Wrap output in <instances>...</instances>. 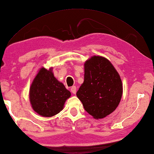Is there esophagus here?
<instances>
[{
    "label": "esophagus",
    "instance_id": "34e87169",
    "mask_svg": "<svg viewBox=\"0 0 154 154\" xmlns=\"http://www.w3.org/2000/svg\"><path fill=\"white\" fill-rule=\"evenodd\" d=\"M71 91L72 93H73V94H75V93H76V92H77V88H76V87H75V86L71 87Z\"/></svg>",
    "mask_w": 154,
    "mask_h": 154
}]
</instances>
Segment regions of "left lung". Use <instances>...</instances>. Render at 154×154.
<instances>
[{
  "label": "left lung",
  "instance_id": "8db88e82",
  "mask_svg": "<svg viewBox=\"0 0 154 154\" xmlns=\"http://www.w3.org/2000/svg\"><path fill=\"white\" fill-rule=\"evenodd\" d=\"M84 69V81L76 95L87 113L95 119L104 118L116 110L121 101V78L103 57H91L85 61Z\"/></svg>",
  "mask_w": 154,
  "mask_h": 154
}]
</instances>
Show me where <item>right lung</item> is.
Instances as JSON below:
<instances>
[{
  "label": "right lung",
  "instance_id": "obj_1",
  "mask_svg": "<svg viewBox=\"0 0 154 154\" xmlns=\"http://www.w3.org/2000/svg\"><path fill=\"white\" fill-rule=\"evenodd\" d=\"M53 68L42 67L30 87L29 99L33 110L43 117H52L62 111L71 92L55 77Z\"/></svg>",
  "mask_w": 154,
  "mask_h": 154
}]
</instances>
